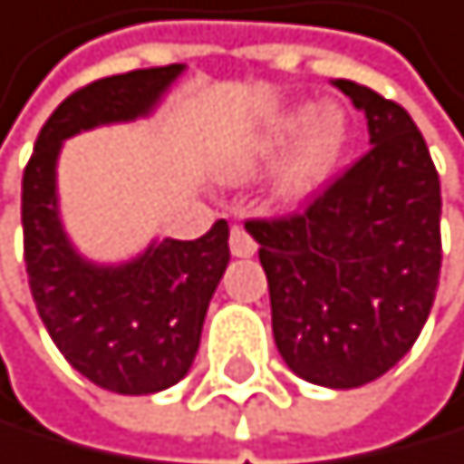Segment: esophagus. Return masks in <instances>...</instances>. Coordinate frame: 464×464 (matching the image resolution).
I'll return each mask as SVG.
<instances>
[{
    "mask_svg": "<svg viewBox=\"0 0 464 464\" xmlns=\"http://www.w3.org/2000/svg\"><path fill=\"white\" fill-rule=\"evenodd\" d=\"M230 251H234V257H251L257 251V242L251 239V234L242 225L230 227Z\"/></svg>",
    "mask_w": 464,
    "mask_h": 464,
    "instance_id": "1",
    "label": "esophagus"
}]
</instances>
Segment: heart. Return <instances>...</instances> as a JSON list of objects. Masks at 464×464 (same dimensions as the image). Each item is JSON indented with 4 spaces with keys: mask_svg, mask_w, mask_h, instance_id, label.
Here are the masks:
<instances>
[{
    "mask_svg": "<svg viewBox=\"0 0 464 464\" xmlns=\"http://www.w3.org/2000/svg\"><path fill=\"white\" fill-rule=\"evenodd\" d=\"M287 147L291 150H286ZM349 148V118L341 103L323 106H290L272 115L251 132L225 160L222 174L227 180H251L278 162L283 150L288 156L275 174V195L281 201H302L337 171Z\"/></svg>",
    "mask_w": 464,
    "mask_h": 464,
    "instance_id": "b5f03b06",
    "label": "heart"
}]
</instances>
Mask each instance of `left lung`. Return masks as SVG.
<instances>
[{"instance_id":"1","label":"left lung","mask_w":464,"mask_h":464,"mask_svg":"<svg viewBox=\"0 0 464 464\" xmlns=\"http://www.w3.org/2000/svg\"><path fill=\"white\" fill-rule=\"evenodd\" d=\"M370 148L287 218L246 222L269 281L272 334L304 382L358 388L418 341L441 272V183L409 111L349 79Z\"/></svg>"}]
</instances>
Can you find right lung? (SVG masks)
Segmentation results:
<instances>
[{
  "label": "right lung",
  "mask_w": 464,
  "mask_h": 464,
  "mask_svg": "<svg viewBox=\"0 0 464 464\" xmlns=\"http://www.w3.org/2000/svg\"><path fill=\"white\" fill-rule=\"evenodd\" d=\"M183 64L130 70L70 94L23 171V248L37 314L62 355L115 394H156L189 373L209 299L227 269V222L201 239H153L127 263H94L70 242L55 169L76 132L148 118Z\"/></svg>",
  "instance_id": "obj_1"
}]
</instances>
